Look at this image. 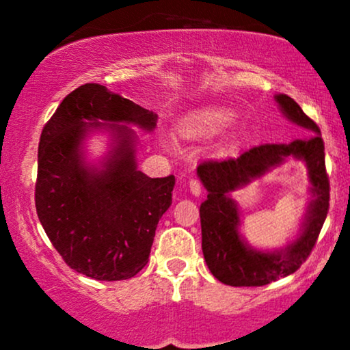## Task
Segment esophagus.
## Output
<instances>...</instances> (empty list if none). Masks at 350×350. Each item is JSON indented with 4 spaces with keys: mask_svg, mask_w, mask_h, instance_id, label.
Instances as JSON below:
<instances>
[{
    "mask_svg": "<svg viewBox=\"0 0 350 350\" xmlns=\"http://www.w3.org/2000/svg\"><path fill=\"white\" fill-rule=\"evenodd\" d=\"M189 189L194 196H200L202 194V184H200L199 179H191L189 180Z\"/></svg>",
    "mask_w": 350,
    "mask_h": 350,
    "instance_id": "esophagus-1",
    "label": "esophagus"
}]
</instances>
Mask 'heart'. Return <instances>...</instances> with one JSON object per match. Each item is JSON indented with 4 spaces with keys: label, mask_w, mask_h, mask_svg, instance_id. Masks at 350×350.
Returning a JSON list of instances; mask_svg holds the SVG:
<instances>
[{
    "label": "heart",
    "mask_w": 350,
    "mask_h": 350,
    "mask_svg": "<svg viewBox=\"0 0 350 350\" xmlns=\"http://www.w3.org/2000/svg\"><path fill=\"white\" fill-rule=\"evenodd\" d=\"M235 122L234 111L227 108H212L204 110L184 118L179 123V133L186 138H200V136H212L227 130Z\"/></svg>",
    "instance_id": "b5f03b06"
}]
</instances>
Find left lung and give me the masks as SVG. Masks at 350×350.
<instances>
[{
    "instance_id": "1",
    "label": "left lung",
    "mask_w": 350,
    "mask_h": 350,
    "mask_svg": "<svg viewBox=\"0 0 350 350\" xmlns=\"http://www.w3.org/2000/svg\"><path fill=\"white\" fill-rule=\"evenodd\" d=\"M284 116L308 131L306 138L281 144H258L235 158L211 159L198 166L207 189L200 204L202 252L212 275L230 286H263L295 273L314 248L329 211V178L324 164V142L319 126L288 95H275ZM288 157L307 164L313 199L299 237L281 251L250 247L239 234V213L230 192L261 177Z\"/></svg>"
}]
</instances>
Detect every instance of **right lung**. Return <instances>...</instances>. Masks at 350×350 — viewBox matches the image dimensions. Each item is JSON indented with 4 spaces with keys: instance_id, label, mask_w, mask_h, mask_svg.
Here are the masks:
<instances>
[{
    "instance_id": "add662e5",
    "label": "right lung",
    "mask_w": 350,
    "mask_h": 350,
    "mask_svg": "<svg viewBox=\"0 0 350 350\" xmlns=\"http://www.w3.org/2000/svg\"><path fill=\"white\" fill-rule=\"evenodd\" d=\"M156 120L158 115L107 87L85 83L60 102L44 126L36 211L64 262L88 278L128 280L150 258L176 179H152L138 170L136 133L126 124L152 131ZM94 129L114 136L98 168L88 167L83 156V143Z\"/></svg>"
}]
</instances>
